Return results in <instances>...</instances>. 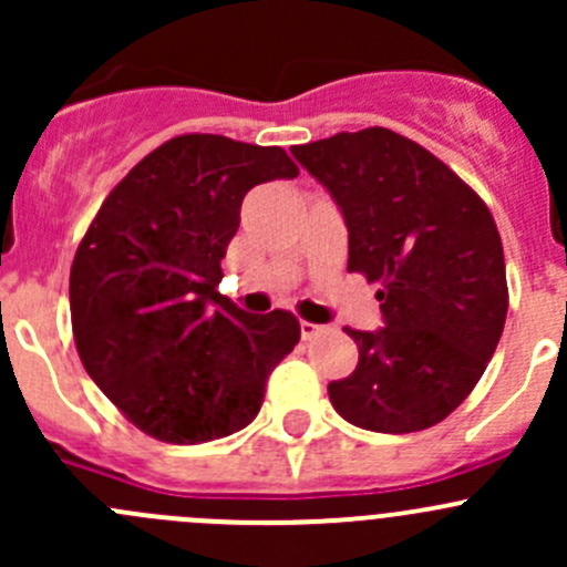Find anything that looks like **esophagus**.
Instances as JSON below:
<instances>
[{
  "label": "esophagus",
  "mask_w": 567,
  "mask_h": 567,
  "mask_svg": "<svg viewBox=\"0 0 567 567\" xmlns=\"http://www.w3.org/2000/svg\"><path fill=\"white\" fill-rule=\"evenodd\" d=\"M320 331H323V326L310 323V320H301V337H305V340H312V337L320 334Z\"/></svg>",
  "instance_id": "1"
}]
</instances>
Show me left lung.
<instances>
[{"instance_id":"1","label":"left lung","mask_w":567,"mask_h":567,"mask_svg":"<svg viewBox=\"0 0 567 567\" xmlns=\"http://www.w3.org/2000/svg\"><path fill=\"white\" fill-rule=\"evenodd\" d=\"M348 225V271L379 282L384 329H348L359 362L331 381L364 431L433 427L468 398L507 318L502 238L488 205L442 158L390 128L290 147Z\"/></svg>"}]
</instances>
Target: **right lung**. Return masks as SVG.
I'll use <instances>...</instances> for the list:
<instances>
[{
  "label": "right lung",
  "instance_id": "obj_1",
  "mask_svg": "<svg viewBox=\"0 0 567 567\" xmlns=\"http://www.w3.org/2000/svg\"><path fill=\"white\" fill-rule=\"evenodd\" d=\"M282 147L181 134L109 192L71 266V326L90 379L147 436L203 444L247 427L301 337L216 290L257 183L296 177Z\"/></svg>",
  "mask_w": 567,
  "mask_h": 567
}]
</instances>
